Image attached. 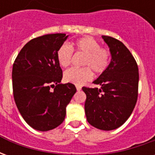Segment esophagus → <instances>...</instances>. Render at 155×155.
Here are the masks:
<instances>
[{
	"instance_id": "obj_1",
	"label": "esophagus",
	"mask_w": 155,
	"mask_h": 155,
	"mask_svg": "<svg viewBox=\"0 0 155 155\" xmlns=\"http://www.w3.org/2000/svg\"><path fill=\"white\" fill-rule=\"evenodd\" d=\"M76 90H77L78 91H81V86H80V85H76Z\"/></svg>"
}]
</instances>
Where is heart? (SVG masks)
Listing matches in <instances>:
<instances>
[{"label": "heart", "mask_w": 155, "mask_h": 155, "mask_svg": "<svg viewBox=\"0 0 155 155\" xmlns=\"http://www.w3.org/2000/svg\"><path fill=\"white\" fill-rule=\"evenodd\" d=\"M73 51L84 55L82 68H71L64 72V81L74 84H82L91 81L93 72L101 74L106 71L110 63V51L101 46L98 41L91 36H85L69 45H61L56 52L58 63L62 67H67L72 62Z\"/></svg>", "instance_id": "1"}]
</instances>
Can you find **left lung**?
<instances>
[{
  "label": "left lung",
  "mask_w": 155,
  "mask_h": 155,
  "mask_svg": "<svg viewBox=\"0 0 155 155\" xmlns=\"http://www.w3.org/2000/svg\"><path fill=\"white\" fill-rule=\"evenodd\" d=\"M110 51V64L94 84L101 89L84 86V110L87 121L102 130L121 126L132 114L138 99V64L124 45L111 36L103 35Z\"/></svg>",
  "instance_id": "obj_1"
}]
</instances>
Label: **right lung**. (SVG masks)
<instances>
[{"instance_id": "add662e5", "label": "right lung", "mask_w": 155, "mask_h": 155, "mask_svg": "<svg viewBox=\"0 0 155 155\" xmlns=\"http://www.w3.org/2000/svg\"><path fill=\"white\" fill-rule=\"evenodd\" d=\"M67 36L56 33L32 39L13 64L15 104L25 122L39 131L53 130L64 121L65 108L76 92L71 83L60 84L63 74L56 52Z\"/></svg>"}]
</instances>
